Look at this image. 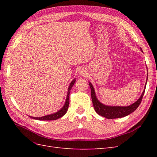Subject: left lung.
Returning a JSON list of instances; mask_svg holds the SVG:
<instances>
[{
  "label": "left lung",
  "instance_id": "obj_1",
  "mask_svg": "<svg viewBox=\"0 0 157 157\" xmlns=\"http://www.w3.org/2000/svg\"><path fill=\"white\" fill-rule=\"evenodd\" d=\"M143 52V51H142ZM89 85L90 89H91V97L92 103L94 107L95 111L98 114V115H101L103 117H105L108 119H113V118H122L128 115H130V113L136 111V109L139 107L140 104L141 102L142 98H143L144 94L145 92L144 91L142 93L141 97L137 99L134 103L132 104L130 106L127 107H119V106H107L102 104L101 103L98 101V99L96 98V94H95V91L94 87L92 85V84L89 82ZM146 87V85H145Z\"/></svg>",
  "mask_w": 157,
  "mask_h": 157
}]
</instances>
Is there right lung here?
I'll use <instances>...</instances> for the list:
<instances>
[{"instance_id": "obj_1", "label": "right lung", "mask_w": 157, "mask_h": 157, "mask_svg": "<svg viewBox=\"0 0 157 157\" xmlns=\"http://www.w3.org/2000/svg\"><path fill=\"white\" fill-rule=\"evenodd\" d=\"M75 81H76V80L75 78L74 80H72V82H71L69 86V88H68L67 99H66L65 105H63V107L62 108L60 109L59 111H58L56 113L52 114V115H48L44 116V117H30L33 118V119H36V120H40V121H54V120L58 119V118H61V117H63L67 111V109H68L69 105V94H70V91H71V88H72L73 86L74 85Z\"/></svg>"}]
</instances>
